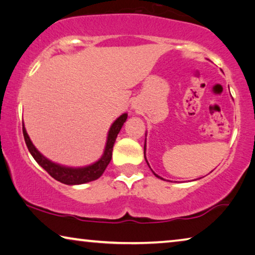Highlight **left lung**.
<instances>
[{
    "instance_id": "1",
    "label": "left lung",
    "mask_w": 255,
    "mask_h": 255,
    "mask_svg": "<svg viewBox=\"0 0 255 255\" xmlns=\"http://www.w3.org/2000/svg\"><path fill=\"white\" fill-rule=\"evenodd\" d=\"M143 152H146V143H144V151ZM144 159H146V154H144ZM146 162H147V159H146ZM147 164H148V162H147ZM148 165H149V164H148ZM152 171V170H151ZM152 173H154V171H152ZM155 175H156V177H157V178H159V179H163V178H160L159 177V175H157V174H156V173H154ZM164 180V179H163Z\"/></svg>"
}]
</instances>
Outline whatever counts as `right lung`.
<instances>
[{
  "instance_id": "right-lung-1",
  "label": "right lung",
  "mask_w": 255,
  "mask_h": 255,
  "mask_svg": "<svg viewBox=\"0 0 255 255\" xmlns=\"http://www.w3.org/2000/svg\"><path fill=\"white\" fill-rule=\"evenodd\" d=\"M128 119V114L121 115L119 119H117L113 125L109 128L108 136H107V143H106V148L104 151V155L101 156V158L96 162L92 165L85 166V167H67L62 166L59 164H56L51 162L48 158H45L40 151H38L36 148H35L34 144L30 141L28 134H27L26 128L22 125V133L23 138H25V142L27 144V148L34 159L40 164V165L44 168V170L48 172V173L56 179L57 181H60L61 183H65V185H82V183H87L90 181H93V180H97L100 178L101 175L106 170V167L108 166L109 162L112 159L113 155V147H114L115 140L117 138V134H119L121 128H122L123 124Z\"/></svg>"
}]
</instances>
